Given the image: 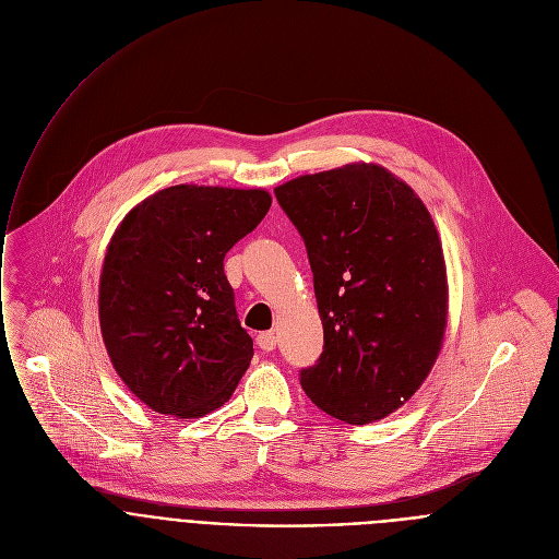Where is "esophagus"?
I'll return each mask as SVG.
<instances>
[{
    "label": "esophagus",
    "mask_w": 559,
    "mask_h": 559,
    "mask_svg": "<svg viewBox=\"0 0 559 559\" xmlns=\"http://www.w3.org/2000/svg\"><path fill=\"white\" fill-rule=\"evenodd\" d=\"M276 336H274V332H261L259 336H257V345L263 349V352H272V349H276Z\"/></svg>",
    "instance_id": "esophagus-1"
}]
</instances>
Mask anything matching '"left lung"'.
<instances>
[{
    "mask_svg": "<svg viewBox=\"0 0 559 559\" xmlns=\"http://www.w3.org/2000/svg\"><path fill=\"white\" fill-rule=\"evenodd\" d=\"M274 194L305 241L323 321V354L300 371L305 393L347 425L393 414L429 376L447 330L429 210L376 164L305 175Z\"/></svg>",
    "mask_w": 559,
    "mask_h": 559,
    "instance_id": "obj_1",
    "label": "left lung"
}]
</instances>
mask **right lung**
Here are the masks:
<instances>
[{"mask_svg": "<svg viewBox=\"0 0 559 559\" xmlns=\"http://www.w3.org/2000/svg\"><path fill=\"white\" fill-rule=\"evenodd\" d=\"M267 190L173 186L132 207L99 281L102 336L115 371L152 412L201 418L229 401L254 343L223 259L267 214Z\"/></svg>", "mask_w": 559, "mask_h": 559, "instance_id": "add662e5", "label": "right lung"}]
</instances>
